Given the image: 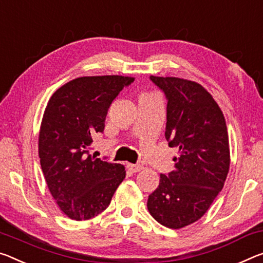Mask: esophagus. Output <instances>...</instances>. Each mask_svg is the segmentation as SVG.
Listing matches in <instances>:
<instances>
[{
	"instance_id": "34e87169",
	"label": "esophagus",
	"mask_w": 263,
	"mask_h": 263,
	"mask_svg": "<svg viewBox=\"0 0 263 263\" xmlns=\"http://www.w3.org/2000/svg\"><path fill=\"white\" fill-rule=\"evenodd\" d=\"M127 168L130 172L132 173H137V172H140L141 170L144 168L143 165H135V164H127Z\"/></svg>"
}]
</instances>
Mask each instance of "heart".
Here are the masks:
<instances>
[{"label":"heart","mask_w":263,"mask_h":263,"mask_svg":"<svg viewBox=\"0 0 263 263\" xmlns=\"http://www.w3.org/2000/svg\"><path fill=\"white\" fill-rule=\"evenodd\" d=\"M144 95H148V93H144Z\"/></svg>","instance_id":"1"}]
</instances>
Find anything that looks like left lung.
Wrapping results in <instances>:
<instances>
[{
  "instance_id": "left-lung-1",
  "label": "left lung",
  "mask_w": 263,
  "mask_h": 263,
  "mask_svg": "<svg viewBox=\"0 0 263 263\" xmlns=\"http://www.w3.org/2000/svg\"><path fill=\"white\" fill-rule=\"evenodd\" d=\"M167 98L165 137L179 148L174 170L160 174L147 210L162 226L179 229L201 218L226 181L229 153L226 120L218 103L199 83L151 76Z\"/></svg>"
}]
</instances>
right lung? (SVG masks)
Wrapping results in <instances>:
<instances>
[{"label": "right lung", "instance_id": "obj_1", "mask_svg": "<svg viewBox=\"0 0 263 263\" xmlns=\"http://www.w3.org/2000/svg\"><path fill=\"white\" fill-rule=\"evenodd\" d=\"M133 77H78L50 97L42 118L39 156L48 189L68 218L82 221L110 205L125 166L89 154L92 135L103 132L107 110Z\"/></svg>", "mask_w": 263, "mask_h": 263}]
</instances>
